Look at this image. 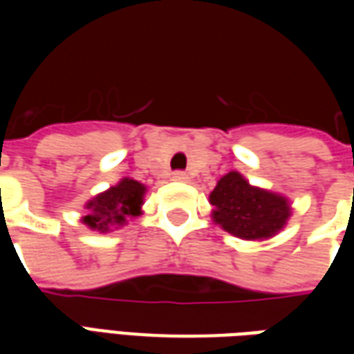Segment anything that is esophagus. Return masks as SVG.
Wrapping results in <instances>:
<instances>
[{
	"label": "esophagus",
	"mask_w": 354,
	"mask_h": 354,
	"mask_svg": "<svg viewBox=\"0 0 354 354\" xmlns=\"http://www.w3.org/2000/svg\"><path fill=\"white\" fill-rule=\"evenodd\" d=\"M172 180H174V182H187V180H189V176H187L185 172H180V170H178V172H174V174H172Z\"/></svg>",
	"instance_id": "34e87169"
}]
</instances>
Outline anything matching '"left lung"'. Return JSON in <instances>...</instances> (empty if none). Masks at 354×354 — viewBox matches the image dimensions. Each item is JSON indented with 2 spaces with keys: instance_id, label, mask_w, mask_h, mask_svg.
I'll return each mask as SVG.
<instances>
[{
  "instance_id": "obj_1",
  "label": "left lung",
  "mask_w": 354,
  "mask_h": 354,
  "mask_svg": "<svg viewBox=\"0 0 354 354\" xmlns=\"http://www.w3.org/2000/svg\"><path fill=\"white\" fill-rule=\"evenodd\" d=\"M212 222L243 241H267L282 231L292 216L290 201L281 193L252 185L231 170L210 192Z\"/></svg>"
}]
</instances>
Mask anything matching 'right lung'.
<instances>
[{"mask_svg":"<svg viewBox=\"0 0 354 354\" xmlns=\"http://www.w3.org/2000/svg\"><path fill=\"white\" fill-rule=\"evenodd\" d=\"M147 187L132 178H121L115 185L108 187L106 192L98 193L88 201L87 216L81 218V222L88 230L109 233L119 230L129 223V220L142 214L144 195Z\"/></svg>","mask_w":354,"mask_h":354,"instance_id":"right-lung-1","label":"right lung"}]
</instances>
